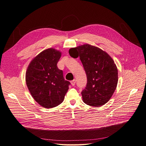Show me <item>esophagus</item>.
I'll list each match as a JSON object with an SVG mask.
<instances>
[{"instance_id":"esophagus-1","label":"esophagus","mask_w":146,"mask_h":146,"mask_svg":"<svg viewBox=\"0 0 146 146\" xmlns=\"http://www.w3.org/2000/svg\"><path fill=\"white\" fill-rule=\"evenodd\" d=\"M75 83H76V81H75V79H73V80H72V81H71L72 86H74L75 85Z\"/></svg>"}]
</instances>
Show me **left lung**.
I'll use <instances>...</instances> for the list:
<instances>
[{"label": "left lung", "instance_id": "1", "mask_svg": "<svg viewBox=\"0 0 146 146\" xmlns=\"http://www.w3.org/2000/svg\"><path fill=\"white\" fill-rule=\"evenodd\" d=\"M68 52L72 58L79 56L87 75V85L81 92L84 102L94 107L106 104L118 81L113 60L104 51L89 44L72 48Z\"/></svg>", "mask_w": 146, "mask_h": 146}]
</instances>
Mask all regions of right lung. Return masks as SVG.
<instances>
[{"label": "right lung", "mask_w": 146, "mask_h": 146, "mask_svg": "<svg viewBox=\"0 0 146 146\" xmlns=\"http://www.w3.org/2000/svg\"><path fill=\"white\" fill-rule=\"evenodd\" d=\"M61 56L54 48L44 50L33 59L26 72V84L34 100L45 108L58 106L64 100L70 82L57 64Z\"/></svg>", "instance_id": "obj_1"}]
</instances>
